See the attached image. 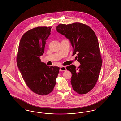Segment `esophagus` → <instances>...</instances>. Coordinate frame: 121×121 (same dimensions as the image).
Here are the masks:
<instances>
[{
    "mask_svg": "<svg viewBox=\"0 0 121 121\" xmlns=\"http://www.w3.org/2000/svg\"><path fill=\"white\" fill-rule=\"evenodd\" d=\"M66 67L64 66H62L60 67V71H66Z\"/></svg>",
    "mask_w": 121,
    "mask_h": 121,
    "instance_id": "obj_1",
    "label": "esophagus"
}]
</instances>
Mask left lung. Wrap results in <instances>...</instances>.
<instances>
[{"instance_id":"left-lung-1","label":"left lung","mask_w":121,"mask_h":121,"mask_svg":"<svg viewBox=\"0 0 121 121\" xmlns=\"http://www.w3.org/2000/svg\"><path fill=\"white\" fill-rule=\"evenodd\" d=\"M56 30L70 40L73 55L77 54L80 63L78 68L73 65L66 67L72 74L73 89L79 94H86L95 86L102 65L97 37L90 26L79 22L59 24Z\"/></svg>"}]
</instances>
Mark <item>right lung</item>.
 Listing matches in <instances>:
<instances>
[{
	"label": "right lung",
	"instance_id": "right-lung-1",
	"mask_svg": "<svg viewBox=\"0 0 121 121\" xmlns=\"http://www.w3.org/2000/svg\"><path fill=\"white\" fill-rule=\"evenodd\" d=\"M52 27L39 26L26 32L18 46L17 64L27 86L34 93L47 95L52 91L59 70L58 66H49L41 62L46 40Z\"/></svg>",
	"mask_w": 121,
	"mask_h": 121
}]
</instances>
